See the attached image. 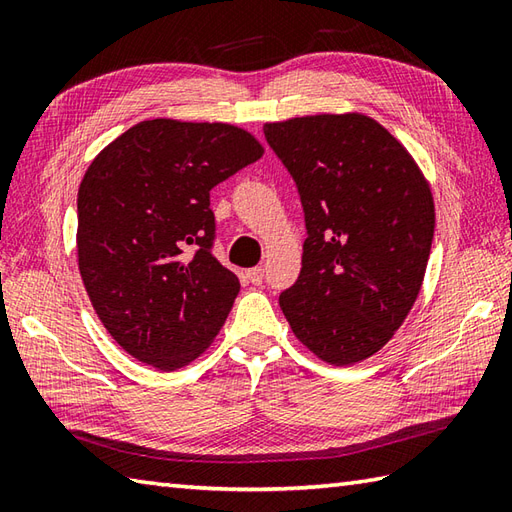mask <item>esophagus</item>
<instances>
[{
    "label": "esophagus",
    "mask_w": 512,
    "mask_h": 512,
    "mask_svg": "<svg viewBox=\"0 0 512 512\" xmlns=\"http://www.w3.org/2000/svg\"><path fill=\"white\" fill-rule=\"evenodd\" d=\"M246 277H248V281L253 286H259L264 281V268L262 266H255V268H250L248 273H246Z\"/></svg>",
    "instance_id": "1"
}]
</instances>
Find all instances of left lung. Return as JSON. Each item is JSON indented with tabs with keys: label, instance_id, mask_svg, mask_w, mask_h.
<instances>
[{
	"label": "left lung",
	"instance_id": "1",
	"mask_svg": "<svg viewBox=\"0 0 512 512\" xmlns=\"http://www.w3.org/2000/svg\"><path fill=\"white\" fill-rule=\"evenodd\" d=\"M264 136L297 184L308 235L279 306L319 358L354 365L394 336L418 297L436 228L429 184L363 114L290 118Z\"/></svg>",
	"mask_w": 512,
	"mask_h": 512
}]
</instances>
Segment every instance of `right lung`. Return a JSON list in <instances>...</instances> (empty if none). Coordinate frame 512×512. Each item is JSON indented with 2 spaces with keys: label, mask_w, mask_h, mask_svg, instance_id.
Here are the masks:
<instances>
[{
  "label": "right lung",
  "mask_w": 512,
  "mask_h": 512,
  "mask_svg": "<svg viewBox=\"0 0 512 512\" xmlns=\"http://www.w3.org/2000/svg\"><path fill=\"white\" fill-rule=\"evenodd\" d=\"M262 156L239 127L154 118L127 129L85 171L79 270L127 354L171 372L220 332L239 281L213 255L211 189Z\"/></svg>",
  "instance_id": "right-lung-1"
}]
</instances>
